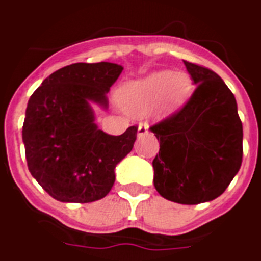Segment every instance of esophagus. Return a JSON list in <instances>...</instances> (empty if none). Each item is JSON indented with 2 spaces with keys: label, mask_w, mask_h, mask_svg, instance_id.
Segmentation results:
<instances>
[{
  "label": "esophagus",
  "mask_w": 261,
  "mask_h": 261,
  "mask_svg": "<svg viewBox=\"0 0 261 261\" xmlns=\"http://www.w3.org/2000/svg\"><path fill=\"white\" fill-rule=\"evenodd\" d=\"M149 130V126L148 124H139V126H137V136H144V135H147Z\"/></svg>",
  "instance_id": "34e87169"
}]
</instances>
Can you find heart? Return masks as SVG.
I'll use <instances>...</instances> for the list:
<instances>
[{
    "label": "heart",
    "mask_w": 261,
    "mask_h": 261,
    "mask_svg": "<svg viewBox=\"0 0 261 261\" xmlns=\"http://www.w3.org/2000/svg\"><path fill=\"white\" fill-rule=\"evenodd\" d=\"M191 91L192 80L187 73L158 70L125 83L117 91V99L132 113L144 114L155 108L159 116H170L185 105Z\"/></svg>",
    "instance_id": "1"
}]
</instances>
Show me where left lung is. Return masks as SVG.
<instances>
[{"mask_svg":"<svg viewBox=\"0 0 261 261\" xmlns=\"http://www.w3.org/2000/svg\"><path fill=\"white\" fill-rule=\"evenodd\" d=\"M195 92L179 112L149 130L159 141L153 185L165 199L200 204L217 199L242 162V122L225 82L208 68L184 61Z\"/></svg>","mask_w":261,"mask_h":261,"instance_id":"8db88e82","label":"left lung"}]
</instances>
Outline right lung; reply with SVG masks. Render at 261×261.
<instances>
[{"label": "right lung", "mask_w": 261, "mask_h": 261, "mask_svg": "<svg viewBox=\"0 0 261 261\" xmlns=\"http://www.w3.org/2000/svg\"><path fill=\"white\" fill-rule=\"evenodd\" d=\"M122 69L112 62L64 66L28 100L23 124L28 170L53 199L91 203L112 189L116 166L132 151L137 128L120 136L105 133L91 103L108 109L106 94Z\"/></svg>", "instance_id": "obj_1"}]
</instances>
